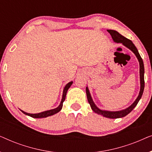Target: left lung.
Returning a JSON list of instances; mask_svg holds the SVG:
<instances>
[{"label": "left lung", "mask_w": 152, "mask_h": 152, "mask_svg": "<svg viewBox=\"0 0 152 152\" xmlns=\"http://www.w3.org/2000/svg\"><path fill=\"white\" fill-rule=\"evenodd\" d=\"M108 32H109V34H111V36L113 39L114 42L116 43H122L124 46L128 48L129 49L131 50L133 53L135 54V55L136 56L137 59H138L139 61V64H140V90L139 92V95L138 97H137L136 100L134 103L132 104L130 107H129L126 109L122 110V111H104V110H101L99 109L98 107H97V106L95 104V103L93 102L92 97L91 96L90 92L88 87H86V95H87V99H88V103L90 104L91 109L95 113H96L99 115H103L104 117L108 118H122L128 115L133 109L136 107L137 104L138 103L139 100H140L141 97H142L143 91H144L145 88V80H144V73H145V68H144V64H143V61L141 58L140 54H139L138 50H137L136 47L135 46L134 43H132V41L129 40V39H126V37H124L118 33L117 31L113 30H108Z\"/></svg>", "instance_id": "obj_1"}]
</instances>
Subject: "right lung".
I'll list each match as a JSON object with an SVG mask.
<instances>
[{
    "mask_svg": "<svg viewBox=\"0 0 152 152\" xmlns=\"http://www.w3.org/2000/svg\"><path fill=\"white\" fill-rule=\"evenodd\" d=\"M72 84V82H70L69 83H68L66 85V86L64 87V91H63V95H62V99H61V103H60L59 106L57 108H55V109H51V110H48V111H43V112H41V113H26V112H25L23 111H22V110H20L24 114H26L27 115H29L30 116V117L32 118H46V117H48V116H50V115H53L54 114H56L58 112H59L61 111V109H62V107H63V102L66 99V93H67V91L68 90V88H70V86H71Z\"/></svg>",
    "mask_w": 152,
    "mask_h": 152,
    "instance_id": "obj_1",
    "label": "right lung"
}]
</instances>
